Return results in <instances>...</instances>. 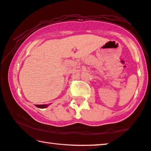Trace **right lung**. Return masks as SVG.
<instances>
[{
	"instance_id": "right-lung-1",
	"label": "right lung",
	"mask_w": 151,
	"mask_h": 151,
	"mask_svg": "<svg viewBox=\"0 0 151 151\" xmlns=\"http://www.w3.org/2000/svg\"><path fill=\"white\" fill-rule=\"evenodd\" d=\"M49 105V104H40V105L36 104V106L38 107V108H40V109H45V108H47Z\"/></svg>"
}]
</instances>
